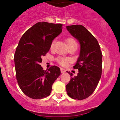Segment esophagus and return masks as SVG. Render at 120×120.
Wrapping results in <instances>:
<instances>
[{
  "instance_id": "1",
  "label": "esophagus",
  "mask_w": 120,
  "mask_h": 120,
  "mask_svg": "<svg viewBox=\"0 0 120 120\" xmlns=\"http://www.w3.org/2000/svg\"><path fill=\"white\" fill-rule=\"evenodd\" d=\"M60 71H61V73H64V72H66V70L64 68H60Z\"/></svg>"
}]
</instances>
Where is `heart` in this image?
<instances>
[{"instance_id": "obj_1", "label": "heart", "mask_w": 120, "mask_h": 120, "mask_svg": "<svg viewBox=\"0 0 120 120\" xmlns=\"http://www.w3.org/2000/svg\"><path fill=\"white\" fill-rule=\"evenodd\" d=\"M72 43H76V42L75 41V40L74 39L71 38H67V39H66V43H67V46ZM53 45H54V42H53L52 43L51 48H52ZM57 62L59 63V64H60L62 65V66H65V65L67 64V63L70 61V60H69L68 59H66V58L61 57H58L57 59Z\"/></svg>"}]
</instances>
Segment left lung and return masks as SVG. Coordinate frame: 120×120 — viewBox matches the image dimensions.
<instances>
[{
    "instance_id": "8db88e82",
    "label": "left lung",
    "mask_w": 120,
    "mask_h": 120,
    "mask_svg": "<svg viewBox=\"0 0 120 120\" xmlns=\"http://www.w3.org/2000/svg\"><path fill=\"white\" fill-rule=\"evenodd\" d=\"M66 28L81 45L79 56L74 66L78 73L72 77V73L67 71L71 77L66 90L72 99L83 100L93 94L101 78L102 53L97 39L85 27L72 25Z\"/></svg>"
}]
</instances>
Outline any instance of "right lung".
Returning a JSON list of instances; mask_svg holds the SVG:
<instances>
[{
	"label": "right lung",
	"mask_w": 120,
	"mask_h": 120,
	"mask_svg": "<svg viewBox=\"0 0 120 120\" xmlns=\"http://www.w3.org/2000/svg\"><path fill=\"white\" fill-rule=\"evenodd\" d=\"M62 25L39 22L25 31L19 41L14 57L16 78L21 90L29 98L39 99L49 96L53 83L61 74L57 66L47 71L40 63L53 40L62 32Z\"/></svg>",
	"instance_id": "add662e5"
}]
</instances>
